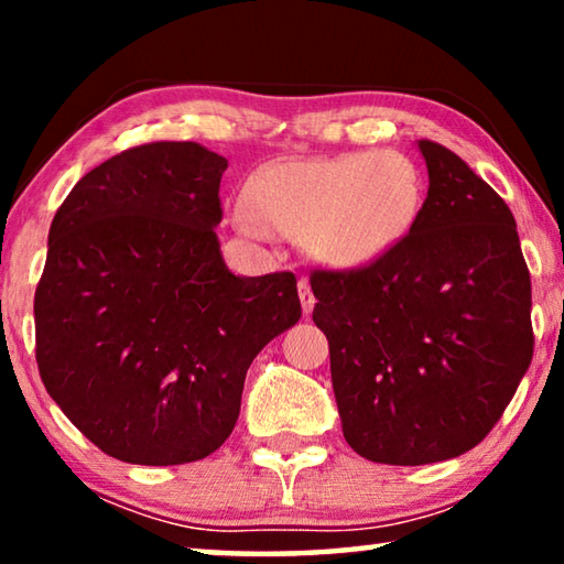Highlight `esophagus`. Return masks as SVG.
I'll list each match as a JSON object with an SVG mask.
<instances>
[{
    "mask_svg": "<svg viewBox=\"0 0 564 564\" xmlns=\"http://www.w3.org/2000/svg\"><path fill=\"white\" fill-rule=\"evenodd\" d=\"M299 295H301L303 313H311L313 305H316V295H313V291H311L308 279H301V281H299Z\"/></svg>",
    "mask_w": 564,
    "mask_h": 564,
    "instance_id": "1",
    "label": "esophagus"
}]
</instances>
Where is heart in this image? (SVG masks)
I'll return each mask as SVG.
<instances>
[{"label":"heart","mask_w":564,"mask_h":564,"mask_svg":"<svg viewBox=\"0 0 564 564\" xmlns=\"http://www.w3.org/2000/svg\"><path fill=\"white\" fill-rule=\"evenodd\" d=\"M243 198L238 224L246 234H305L316 259L350 269L405 241L423 212L425 184L400 151H356L265 166L248 178Z\"/></svg>","instance_id":"b5f03b06"}]
</instances>
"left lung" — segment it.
I'll return each mask as SVG.
<instances>
[{
  "label": "left lung",
  "mask_w": 564,
  "mask_h": 564,
  "mask_svg": "<svg viewBox=\"0 0 564 564\" xmlns=\"http://www.w3.org/2000/svg\"><path fill=\"white\" fill-rule=\"evenodd\" d=\"M427 196L383 259L316 269L343 435L386 465L451 460L485 441L532 360L530 271L508 204L435 141Z\"/></svg>",
  "instance_id": "left-lung-1"
}]
</instances>
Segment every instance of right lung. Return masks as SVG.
I'll return each mask as SVG.
<instances>
[{
	"label": "right lung",
	"mask_w": 564,
	"mask_h": 564,
	"mask_svg": "<svg viewBox=\"0 0 564 564\" xmlns=\"http://www.w3.org/2000/svg\"><path fill=\"white\" fill-rule=\"evenodd\" d=\"M226 166L194 141L133 147L82 176L52 221L36 366L64 415L117 460L218 451L251 360L301 318L291 271L226 269L214 231Z\"/></svg>",
	"instance_id": "obj_1"
}]
</instances>
